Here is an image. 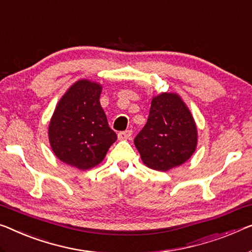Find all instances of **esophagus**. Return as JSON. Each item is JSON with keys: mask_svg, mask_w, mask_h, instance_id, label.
<instances>
[{"mask_svg": "<svg viewBox=\"0 0 252 252\" xmlns=\"http://www.w3.org/2000/svg\"><path fill=\"white\" fill-rule=\"evenodd\" d=\"M132 136V131L131 130H126V131H121V132L118 133V137L120 140H126V139L131 138Z\"/></svg>", "mask_w": 252, "mask_h": 252, "instance_id": "obj_1", "label": "esophagus"}]
</instances>
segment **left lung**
I'll use <instances>...</instances> for the list:
<instances>
[{"instance_id":"obj_1","label":"left lung","mask_w":252,"mask_h":252,"mask_svg":"<svg viewBox=\"0 0 252 252\" xmlns=\"http://www.w3.org/2000/svg\"><path fill=\"white\" fill-rule=\"evenodd\" d=\"M134 145L142 162L156 171H168L190 158L197 146V126L176 94L154 97L147 123Z\"/></svg>"}]
</instances>
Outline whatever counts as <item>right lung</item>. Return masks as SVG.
Returning a JSON list of instances; mask_svg holds the SVG:
<instances>
[{
    "instance_id": "add662e5",
    "label": "right lung",
    "mask_w": 252,
    "mask_h": 252,
    "mask_svg": "<svg viewBox=\"0 0 252 252\" xmlns=\"http://www.w3.org/2000/svg\"><path fill=\"white\" fill-rule=\"evenodd\" d=\"M100 93L102 86L96 82L77 81L60 99L50 122L48 137L56 157L79 170L99 164L118 139L100 106Z\"/></svg>"
}]
</instances>
